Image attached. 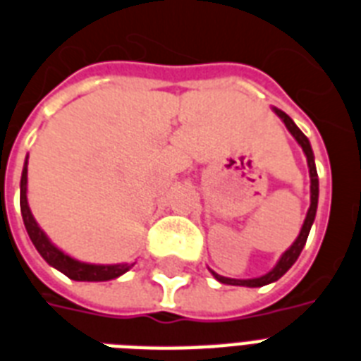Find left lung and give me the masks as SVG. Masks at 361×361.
Returning <instances> with one entry per match:
<instances>
[{"instance_id": "left-lung-1", "label": "left lung", "mask_w": 361, "mask_h": 361, "mask_svg": "<svg viewBox=\"0 0 361 361\" xmlns=\"http://www.w3.org/2000/svg\"><path fill=\"white\" fill-rule=\"evenodd\" d=\"M274 111H276L278 116L283 120V124L287 126V130L291 131V135L295 137V139H297L298 145L302 146L304 154H306L307 166H310V180H312V206H310V209H307L306 221H304V226H302V230H300V233H298L297 241L293 243L291 248H289V250H287L282 257H280L278 265L274 267V269H272L269 274H265V276H259V278H252V280H233V278H224V276H221V274L213 272V276H215L221 283H230V286L262 287V286H267V283L276 282L278 278H282L283 274H286V272L291 269L293 263L297 262V257L300 256V252H302L304 245H306L307 233H310V230H312L313 221H315V211H317V200H319V180H317V169H315V161H313L312 146H310V140H307L306 135L298 130L297 126H295V122H293V120L289 118L286 113H283V111H280V109H274Z\"/></svg>"}]
</instances>
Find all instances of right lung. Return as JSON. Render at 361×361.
<instances>
[{
	"instance_id": "obj_1",
	"label": "right lung",
	"mask_w": 361,
	"mask_h": 361,
	"mask_svg": "<svg viewBox=\"0 0 361 361\" xmlns=\"http://www.w3.org/2000/svg\"><path fill=\"white\" fill-rule=\"evenodd\" d=\"M25 190H27V159H25V165H23L22 181H20V209H22L25 230H27L35 248H37L38 254L49 265L55 267L63 274H66L70 280H78V282H105V280H113V278H118L120 274H124L126 271H130L131 265H128V263H124V265H89V263H79L70 256H66V254H63L57 247H54L48 237L44 235V231L38 228L37 222H35L33 215L29 211Z\"/></svg>"
}]
</instances>
